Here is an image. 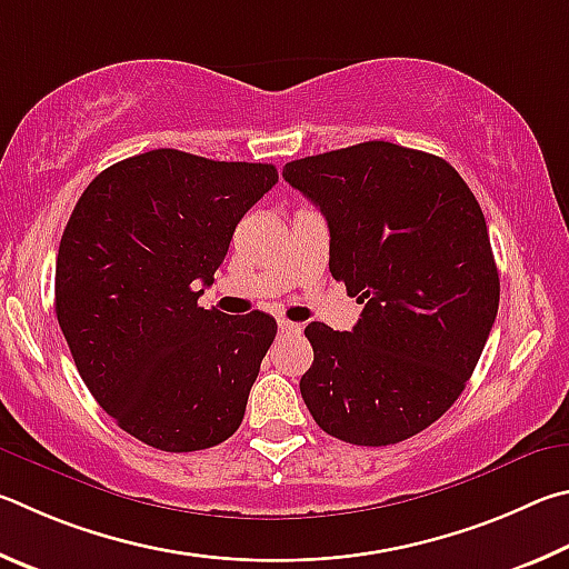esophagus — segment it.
<instances>
[{"instance_id":"34e87169","label":"esophagus","mask_w":569,"mask_h":569,"mask_svg":"<svg viewBox=\"0 0 569 569\" xmlns=\"http://www.w3.org/2000/svg\"><path fill=\"white\" fill-rule=\"evenodd\" d=\"M279 335H297V332H302V325H295V322H290V320H279Z\"/></svg>"}]
</instances>
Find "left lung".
I'll return each instance as SVG.
<instances>
[{
  "instance_id": "obj_1",
  "label": "left lung",
  "mask_w": 569,
  "mask_h": 569,
  "mask_svg": "<svg viewBox=\"0 0 569 569\" xmlns=\"http://www.w3.org/2000/svg\"><path fill=\"white\" fill-rule=\"evenodd\" d=\"M282 177L320 207L330 272L365 305L352 332L307 325V410L342 442H402L455 405L495 325L482 209L450 162L392 142L295 159Z\"/></svg>"
}]
</instances>
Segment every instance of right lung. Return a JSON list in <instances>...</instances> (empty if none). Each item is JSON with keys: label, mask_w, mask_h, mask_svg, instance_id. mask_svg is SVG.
<instances>
[{"label": "right lung", "mask_w": 569, "mask_h": 569, "mask_svg": "<svg viewBox=\"0 0 569 569\" xmlns=\"http://www.w3.org/2000/svg\"><path fill=\"white\" fill-rule=\"evenodd\" d=\"M277 179L274 164L152 149L79 197L57 254V320L87 390L139 442L197 452L242 425L277 322L197 300Z\"/></svg>", "instance_id": "right-lung-1"}]
</instances>
